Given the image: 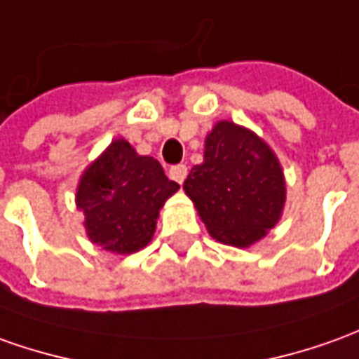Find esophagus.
I'll return each mask as SVG.
<instances>
[{
    "instance_id": "1",
    "label": "esophagus",
    "mask_w": 359,
    "mask_h": 359,
    "mask_svg": "<svg viewBox=\"0 0 359 359\" xmlns=\"http://www.w3.org/2000/svg\"><path fill=\"white\" fill-rule=\"evenodd\" d=\"M170 177H172L174 182H177V184L182 185V184H184L185 177H187V168H185L184 164L174 165V168L170 170Z\"/></svg>"
}]
</instances>
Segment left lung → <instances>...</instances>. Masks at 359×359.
I'll use <instances>...</instances> for the list:
<instances>
[{
  "mask_svg": "<svg viewBox=\"0 0 359 359\" xmlns=\"http://www.w3.org/2000/svg\"><path fill=\"white\" fill-rule=\"evenodd\" d=\"M185 195L215 241L250 248L281 219L285 175L268 142L250 128L219 121L205 137L203 162L191 168Z\"/></svg>",
  "mask_w": 359,
  "mask_h": 359,
  "instance_id": "8db88e82",
  "label": "left lung"
}]
</instances>
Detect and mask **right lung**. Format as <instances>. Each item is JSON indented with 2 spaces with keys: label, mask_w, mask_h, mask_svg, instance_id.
Here are the masks:
<instances>
[{
  "label": "right lung",
  "mask_w": 359,
  "mask_h": 359,
  "mask_svg": "<svg viewBox=\"0 0 359 359\" xmlns=\"http://www.w3.org/2000/svg\"><path fill=\"white\" fill-rule=\"evenodd\" d=\"M177 189L158 160L115 138L80 175L76 207L93 244L127 256L150 244L160 209Z\"/></svg>",
  "instance_id": "right-lung-1"
}]
</instances>
